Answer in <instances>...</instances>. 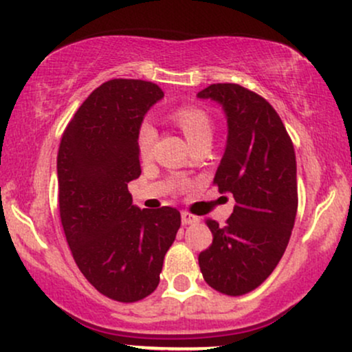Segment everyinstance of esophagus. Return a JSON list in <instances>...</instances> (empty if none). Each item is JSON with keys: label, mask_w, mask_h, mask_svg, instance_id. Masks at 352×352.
I'll list each match as a JSON object with an SVG mask.
<instances>
[{"label": "esophagus", "mask_w": 352, "mask_h": 352, "mask_svg": "<svg viewBox=\"0 0 352 352\" xmlns=\"http://www.w3.org/2000/svg\"><path fill=\"white\" fill-rule=\"evenodd\" d=\"M182 223L184 225L199 223V217L192 215V213H188V212H182Z\"/></svg>", "instance_id": "obj_1"}]
</instances>
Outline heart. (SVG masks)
Returning <instances> with one entry per match:
<instances>
[{"label": "heart", "instance_id": "heart-1", "mask_svg": "<svg viewBox=\"0 0 352 352\" xmlns=\"http://www.w3.org/2000/svg\"><path fill=\"white\" fill-rule=\"evenodd\" d=\"M170 119L179 125L190 145L212 139V120L201 107L180 106L172 111ZM153 142H155V129L151 122L145 120L137 131V148H139L140 155L147 157L152 151Z\"/></svg>", "mask_w": 352, "mask_h": 352}]
</instances>
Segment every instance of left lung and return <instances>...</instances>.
Here are the masks:
<instances>
[{
  "label": "left lung",
  "mask_w": 352,
  "mask_h": 352,
  "mask_svg": "<svg viewBox=\"0 0 352 352\" xmlns=\"http://www.w3.org/2000/svg\"><path fill=\"white\" fill-rule=\"evenodd\" d=\"M221 104L228 139L213 184L236 205L225 227L207 220L212 245L199 254L204 280L241 296L263 283L288 246L298 210L296 155L268 100L240 84H212L197 94Z\"/></svg>",
  "instance_id": "1"
}]
</instances>
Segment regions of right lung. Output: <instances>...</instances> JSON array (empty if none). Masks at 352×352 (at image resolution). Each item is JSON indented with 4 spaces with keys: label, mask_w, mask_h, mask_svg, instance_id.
<instances>
[{
    "label": "right lung",
    "mask_w": 352,
    "mask_h": 352,
    "mask_svg": "<svg viewBox=\"0 0 352 352\" xmlns=\"http://www.w3.org/2000/svg\"><path fill=\"white\" fill-rule=\"evenodd\" d=\"M162 98V89L147 80H107L84 100L59 144V213L67 245L86 280L120 302L155 292L180 228L179 210L137 208L127 188L140 175L137 131Z\"/></svg>",
    "instance_id": "obj_1"
}]
</instances>
